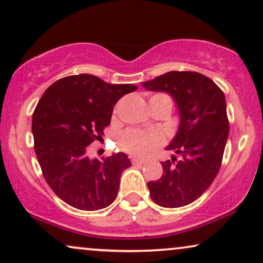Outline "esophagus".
<instances>
[{
	"label": "esophagus",
	"mask_w": 263,
	"mask_h": 263,
	"mask_svg": "<svg viewBox=\"0 0 263 263\" xmlns=\"http://www.w3.org/2000/svg\"><path fill=\"white\" fill-rule=\"evenodd\" d=\"M132 163L134 165H141V164H145V161H142V159H139V158H132Z\"/></svg>",
	"instance_id": "obj_1"
}]
</instances>
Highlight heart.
<instances>
[{"label": "heart", "instance_id": "heart-1", "mask_svg": "<svg viewBox=\"0 0 263 263\" xmlns=\"http://www.w3.org/2000/svg\"><path fill=\"white\" fill-rule=\"evenodd\" d=\"M153 97H166V95L157 94ZM119 142H121L122 148L129 155L146 157L155 152L163 144V136L157 132H142L130 129L121 135Z\"/></svg>", "mask_w": 263, "mask_h": 263}]
</instances>
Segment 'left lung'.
Masks as SVG:
<instances>
[{"instance_id": "left-lung-1", "label": "left lung", "mask_w": 263, "mask_h": 263, "mask_svg": "<svg viewBox=\"0 0 263 263\" xmlns=\"http://www.w3.org/2000/svg\"><path fill=\"white\" fill-rule=\"evenodd\" d=\"M142 86L172 95L181 118L166 147L181 157L162 162L161 179L147 183L149 194L163 208L185 206L209 189L222 163L230 132L224 94L213 80L193 71H170Z\"/></svg>"}]
</instances>
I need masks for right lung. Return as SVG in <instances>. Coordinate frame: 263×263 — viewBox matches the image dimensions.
<instances>
[{
  "label": "right lung",
  "mask_w": 263,
  "mask_h": 263,
  "mask_svg": "<svg viewBox=\"0 0 263 263\" xmlns=\"http://www.w3.org/2000/svg\"><path fill=\"white\" fill-rule=\"evenodd\" d=\"M134 84H110L88 73L54 82L32 115L33 148L42 174L61 200L80 210L104 209L114 203L122 173L132 166L118 152L89 159L94 140H102L112 111Z\"/></svg>",
  "instance_id": "right-lung-1"
}]
</instances>
